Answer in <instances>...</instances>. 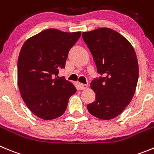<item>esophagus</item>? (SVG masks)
Listing matches in <instances>:
<instances>
[{
    "mask_svg": "<svg viewBox=\"0 0 154 154\" xmlns=\"http://www.w3.org/2000/svg\"><path fill=\"white\" fill-rule=\"evenodd\" d=\"M88 87V85L87 84H79V89L80 90H84Z\"/></svg>",
    "mask_w": 154,
    "mask_h": 154,
    "instance_id": "obj_1",
    "label": "esophagus"
}]
</instances>
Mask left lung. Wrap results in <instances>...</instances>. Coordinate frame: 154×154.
Wrapping results in <instances>:
<instances>
[{
    "label": "left lung",
    "mask_w": 154,
    "mask_h": 154,
    "mask_svg": "<svg viewBox=\"0 0 154 154\" xmlns=\"http://www.w3.org/2000/svg\"><path fill=\"white\" fill-rule=\"evenodd\" d=\"M101 75L90 83L96 100L87 105L92 116L103 120L120 115L135 93L139 69L133 46L124 36L109 28L82 34Z\"/></svg>",
    "instance_id": "left-lung-1"
}]
</instances>
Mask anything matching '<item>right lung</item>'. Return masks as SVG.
Masks as SVG:
<instances>
[{
  "mask_svg": "<svg viewBox=\"0 0 154 154\" xmlns=\"http://www.w3.org/2000/svg\"><path fill=\"white\" fill-rule=\"evenodd\" d=\"M80 32H65L48 29L31 37L23 45L17 62V78L21 97L37 117L51 120L62 116L75 87L64 77L70 49Z\"/></svg>",
  "mask_w": 154,
  "mask_h": 154,
  "instance_id": "add662e5",
  "label": "right lung"
}]
</instances>
